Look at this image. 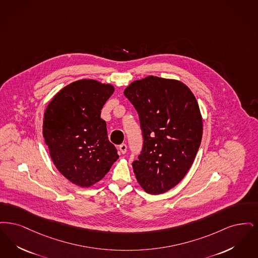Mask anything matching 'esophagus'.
<instances>
[{
	"instance_id": "1",
	"label": "esophagus",
	"mask_w": 258,
	"mask_h": 258,
	"mask_svg": "<svg viewBox=\"0 0 258 258\" xmlns=\"http://www.w3.org/2000/svg\"><path fill=\"white\" fill-rule=\"evenodd\" d=\"M119 151L122 153V154H125L126 153V151H127V146L125 145V144H122V145H120L119 146Z\"/></svg>"
}]
</instances>
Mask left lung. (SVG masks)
I'll use <instances>...</instances> for the list:
<instances>
[{
	"mask_svg": "<svg viewBox=\"0 0 258 258\" xmlns=\"http://www.w3.org/2000/svg\"><path fill=\"white\" fill-rule=\"evenodd\" d=\"M124 95L139 114L143 149L132 163L136 178L160 195L184 178L202 138V118L190 89L175 80L148 76L135 81Z\"/></svg>",
	"mask_w": 258,
	"mask_h": 258,
	"instance_id": "obj_1",
	"label": "left lung"
}]
</instances>
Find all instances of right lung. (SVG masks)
Wrapping results in <instances>:
<instances>
[{"label": "right lung", "mask_w": 258, "mask_h": 258, "mask_svg": "<svg viewBox=\"0 0 258 258\" xmlns=\"http://www.w3.org/2000/svg\"><path fill=\"white\" fill-rule=\"evenodd\" d=\"M113 90L111 85L79 80L59 90L45 111L43 137L53 163L80 187L102 179L118 158L100 117Z\"/></svg>", "instance_id": "right-lung-1"}]
</instances>
